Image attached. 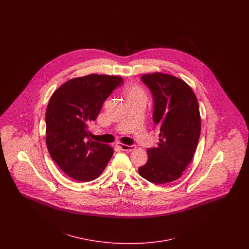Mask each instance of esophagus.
I'll list each match as a JSON object with an SVG mask.
<instances>
[{
  "instance_id": "1",
  "label": "esophagus",
  "mask_w": 249,
  "mask_h": 249,
  "mask_svg": "<svg viewBox=\"0 0 249 249\" xmlns=\"http://www.w3.org/2000/svg\"><path fill=\"white\" fill-rule=\"evenodd\" d=\"M117 145L119 146V148L121 149V150H123V151H132V150H134L135 148H136V146L134 145V144H132V145H128V144H124V143H120V142H118L117 143Z\"/></svg>"
}]
</instances>
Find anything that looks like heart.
Returning a JSON list of instances; mask_svg holds the SVG:
<instances>
[{
	"label": "heart",
	"instance_id": "1",
	"mask_svg": "<svg viewBox=\"0 0 249 249\" xmlns=\"http://www.w3.org/2000/svg\"><path fill=\"white\" fill-rule=\"evenodd\" d=\"M124 95L127 101L130 100H146V94L141 87L130 85L124 89Z\"/></svg>",
	"mask_w": 249,
	"mask_h": 249
}]
</instances>
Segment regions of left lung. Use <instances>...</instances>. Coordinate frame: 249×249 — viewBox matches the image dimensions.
Listing matches in <instances>:
<instances>
[{"instance_id": "obj_1", "label": "left lung", "mask_w": 249, "mask_h": 249, "mask_svg": "<svg viewBox=\"0 0 249 249\" xmlns=\"http://www.w3.org/2000/svg\"><path fill=\"white\" fill-rule=\"evenodd\" d=\"M141 80L151 91L153 121L160 132L138 172L149 182L165 184L180 178L192 160L201 133L199 105L190 86L176 76L154 72Z\"/></svg>"}]
</instances>
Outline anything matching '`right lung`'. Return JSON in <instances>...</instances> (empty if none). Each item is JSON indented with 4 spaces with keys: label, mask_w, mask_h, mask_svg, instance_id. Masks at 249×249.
Segmentation results:
<instances>
[{
    "label": "right lung",
    "mask_w": 249,
    "mask_h": 249,
    "mask_svg": "<svg viewBox=\"0 0 249 249\" xmlns=\"http://www.w3.org/2000/svg\"><path fill=\"white\" fill-rule=\"evenodd\" d=\"M123 82L119 75L89 74L67 81L51 96L46 113L48 152L70 178L94 180L113 156L109 145L89 139V125Z\"/></svg>",
    "instance_id": "obj_1"
}]
</instances>
